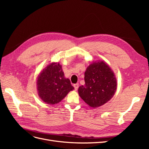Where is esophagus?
I'll return each instance as SVG.
<instances>
[{
  "label": "esophagus",
  "instance_id": "34e87169",
  "mask_svg": "<svg viewBox=\"0 0 149 149\" xmlns=\"http://www.w3.org/2000/svg\"><path fill=\"white\" fill-rule=\"evenodd\" d=\"M73 86H74V89L76 90H77L78 89V87H79V84L78 83H76V84H74V85H73Z\"/></svg>",
  "mask_w": 149,
  "mask_h": 149
}]
</instances>
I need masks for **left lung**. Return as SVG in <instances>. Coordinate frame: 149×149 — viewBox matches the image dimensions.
I'll return each instance as SVG.
<instances>
[{"instance_id":"1","label":"left lung","mask_w":149,"mask_h":149,"mask_svg":"<svg viewBox=\"0 0 149 149\" xmlns=\"http://www.w3.org/2000/svg\"><path fill=\"white\" fill-rule=\"evenodd\" d=\"M85 84L78 88L82 100L93 108L104 104L113 97L117 79L113 71L103 61L91 63L84 73Z\"/></svg>"}]
</instances>
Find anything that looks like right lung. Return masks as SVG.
<instances>
[{"mask_svg": "<svg viewBox=\"0 0 149 149\" xmlns=\"http://www.w3.org/2000/svg\"><path fill=\"white\" fill-rule=\"evenodd\" d=\"M38 96L49 104H55L74 89L70 80L65 77L59 63H49L38 75L37 80Z\"/></svg>", "mask_w": 149, "mask_h": 149, "instance_id": "add662e5", "label": "right lung"}]
</instances>
